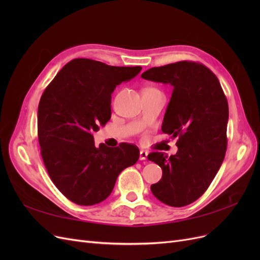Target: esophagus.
I'll return each instance as SVG.
<instances>
[{
  "mask_svg": "<svg viewBox=\"0 0 260 260\" xmlns=\"http://www.w3.org/2000/svg\"><path fill=\"white\" fill-rule=\"evenodd\" d=\"M147 155H148V153L146 151H144V149H141V151H140V159L145 160L147 158Z\"/></svg>",
  "mask_w": 260,
  "mask_h": 260,
  "instance_id": "esophagus-1",
  "label": "esophagus"
}]
</instances>
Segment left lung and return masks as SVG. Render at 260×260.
<instances>
[{"label": "left lung", "instance_id": "1", "mask_svg": "<svg viewBox=\"0 0 260 260\" xmlns=\"http://www.w3.org/2000/svg\"><path fill=\"white\" fill-rule=\"evenodd\" d=\"M141 77L174 86L161 131L178 138V152L147 156L162 169L161 180L151 185L152 193L166 205L186 206L205 193L224 159L226 98L216 75L200 62L153 67Z\"/></svg>", "mask_w": 260, "mask_h": 260}]
</instances>
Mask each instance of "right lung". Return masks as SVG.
Instances as JSON below:
<instances>
[{"label": "right lung", "mask_w": 260, "mask_h": 260, "mask_svg": "<svg viewBox=\"0 0 260 260\" xmlns=\"http://www.w3.org/2000/svg\"><path fill=\"white\" fill-rule=\"evenodd\" d=\"M141 69L76 58L59 70L42 94L38 107L42 159L53 183L78 205L106 200L120 172L139 159L138 146L96 147L93 133L111 119L116 86Z\"/></svg>", "instance_id": "obj_1"}]
</instances>
